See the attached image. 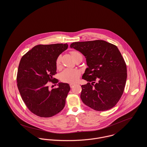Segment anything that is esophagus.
<instances>
[{
	"instance_id": "1",
	"label": "esophagus",
	"mask_w": 147,
	"mask_h": 147,
	"mask_svg": "<svg viewBox=\"0 0 147 147\" xmlns=\"http://www.w3.org/2000/svg\"><path fill=\"white\" fill-rule=\"evenodd\" d=\"M75 85V84H74V83H71V84H69V86H70V87L71 88H72L74 85Z\"/></svg>"
}]
</instances>
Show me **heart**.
Instances as JSON below:
<instances>
[{"label": "heart", "instance_id": "b5f03b06", "mask_svg": "<svg viewBox=\"0 0 147 147\" xmlns=\"http://www.w3.org/2000/svg\"><path fill=\"white\" fill-rule=\"evenodd\" d=\"M73 59L75 60L76 58L79 57H82V55L78 51H71L70 52ZM56 67L58 69L61 67V56L59 55L55 61ZM81 76V72L78 69H72L67 68L64 69L60 74V79L61 81L64 83H76L80 78Z\"/></svg>", "mask_w": 147, "mask_h": 147}]
</instances>
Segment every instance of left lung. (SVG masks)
Here are the masks:
<instances>
[{
  "label": "left lung",
  "instance_id": "obj_1",
  "mask_svg": "<svg viewBox=\"0 0 147 147\" xmlns=\"http://www.w3.org/2000/svg\"><path fill=\"white\" fill-rule=\"evenodd\" d=\"M70 47L84 55L88 66L82 77L88 82L82 85L83 102L97 111L113 108L123 93L127 76L118 47L103 40L73 42Z\"/></svg>",
  "mask_w": 147,
  "mask_h": 147
}]
</instances>
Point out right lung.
I'll use <instances>...</instances> for the list:
<instances>
[{"label": "right lung", "mask_w": 147, "mask_h": 147, "mask_svg": "<svg viewBox=\"0 0 147 147\" xmlns=\"http://www.w3.org/2000/svg\"><path fill=\"white\" fill-rule=\"evenodd\" d=\"M67 48V43L38 45L21 58L17 74L18 87L28 109L38 117H51L65 106L70 90L69 84L59 83L58 88L50 90L47 83L56 84L59 82L53 78L57 74L55 61Z\"/></svg>", "instance_id": "right-lung-1"}]
</instances>
